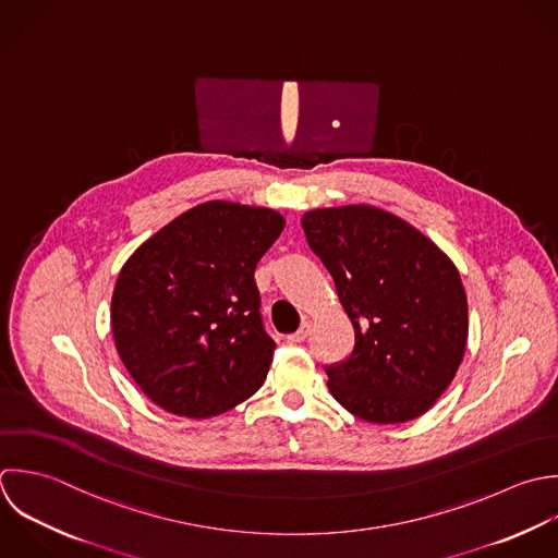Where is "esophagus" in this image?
<instances>
[{
  "label": "esophagus",
  "mask_w": 558,
  "mask_h": 558,
  "mask_svg": "<svg viewBox=\"0 0 558 558\" xmlns=\"http://www.w3.org/2000/svg\"><path fill=\"white\" fill-rule=\"evenodd\" d=\"M308 335H311V322H304V324L300 326V330L293 332V335H289L287 339H289L291 343H302V341H306Z\"/></svg>",
  "instance_id": "esophagus-1"
}]
</instances>
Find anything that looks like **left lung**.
Returning <instances> with one entry per match:
<instances>
[{"label":"left lung","mask_w":558,"mask_h":558,"mask_svg":"<svg viewBox=\"0 0 558 558\" xmlns=\"http://www.w3.org/2000/svg\"><path fill=\"white\" fill-rule=\"evenodd\" d=\"M302 228L354 326L352 352L324 365L332 398L372 424L424 415L465 352L468 298L454 263L374 206L311 210Z\"/></svg>","instance_id":"left-lung-1"}]
</instances>
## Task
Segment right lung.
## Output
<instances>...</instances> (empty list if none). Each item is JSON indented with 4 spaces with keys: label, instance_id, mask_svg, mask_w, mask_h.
<instances>
[{
    "label": "right lung",
    "instance_id": "right-lung-1",
    "mask_svg": "<svg viewBox=\"0 0 558 558\" xmlns=\"http://www.w3.org/2000/svg\"><path fill=\"white\" fill-rule=\"evenodd\" d=\"M282 228L276 210L208 202L128 258L112 293V337L154 404L199 420L260 389L276 341L263 324L254 271Z\"/></svg>",
    "mask_w": 558,
    "mask_h": 558
}]
</instances>
